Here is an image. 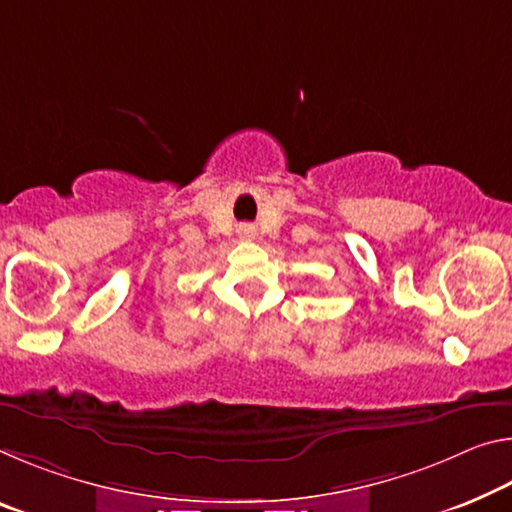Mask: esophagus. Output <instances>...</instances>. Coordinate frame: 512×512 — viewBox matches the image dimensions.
Wrapping results in <instances>:
<instances>
[{"label":"esophagus","mask_w":512,"mask_h":512,"mask_svg":"<svg viewBox=\"0 0 512 512\" xmlns=\"http://www.w3.org/2000/svg\"><path fill=\"white\" fill-rule=\"evenodd\" d=\"M241 234H243V237H248V239H250V237H253V227L243 225V227H241Z\"/></svg>","instance_id":"1"}]
</instances>
